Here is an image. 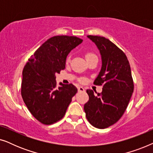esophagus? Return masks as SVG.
Here are the masks:
<instances>
[{
	"instance_id": "obj_1",
	"label": "esophagus",
	"mask_w": 153,
	"mask_h": 153,
	"mask_svg": "<svg viewBox=\"0 0 153 153\" xmlns=\"http://www.w3.org/2000/svg\"><path fill=\"white\" fill-rule=\"evenodd\" d=\"M78 91H79V92H84V91H85L84 88L82 87V86H79V87L78 88Z\"/></svg>"
}]
</instances>
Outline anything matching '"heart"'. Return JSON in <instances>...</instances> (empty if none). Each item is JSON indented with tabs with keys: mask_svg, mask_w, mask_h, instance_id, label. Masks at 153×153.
<instances>
[{
	"mask_svg": "<svg viewBox=\"0 0 153 153\" xmlns=\"http://www.w3.org/2000/svg\"><path fill=\"white\" fill-rule=\"evenodd\" d=\"M95 55L93 53H91V52H88V53H85V58L91 57V56H95Z\"/></svg>",
	"mask_w": 153,
	"mask_h": 153,
	"instance_id": "b5f03b06",
	"label": "heart"
}]
</instances>
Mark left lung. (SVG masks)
Returning <instances> with one entry per match:
<instances>
[{
  "instance_id": "1",
  "label": "left lung",
  "mask_w": 153,
  "mask_h": 153,
  "mask_svg": "<svg viewBox=\"0 0 153 153\" xmlns=\"http://www.w3.org/2000/svg\"><path fill=\"white\" fill-rule=\"evenodd\" d=\"M97 46L102 57V68L94 81L103 85L101 93L87 90L89 100L84 104L85 116L95 127L105 129L124 114L134 91L129 62L124 52L104 37L88 35Z\"/></svg>"
}]
</instances>
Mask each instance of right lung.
Wrapping results in <instances>:
<instances>
[{
    "instance_id": "1",
    "label": "right lung",
    "mask_w": 153,
    "mask_h": 153,
    "mask_svg": "<svg viewBox=\"0 0 153 153\" xmlns=\"http://www.w3.org/2000/svg\"><path fill=\"white\" fill-rule=\"evenodd\" d=\"M83 42L58 35L47 39L28 59L23 70L22 96L31 114L45 125L60 120L77 93L74 85L56 84V74L65 68L67 56Z\"/></svg>"
}]
</instances>
